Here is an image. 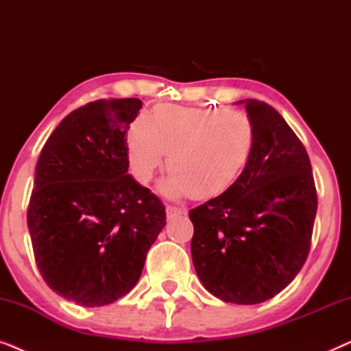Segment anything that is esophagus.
I'll return each instance as SVG.
<instances>
[{
	"mask_svg": "<svg viewBox=\"0 0 351 351\" xmlns=\"http://www.w3.org/2000/svg\"><path fill=\"white\" fill-rule=\"evenodd\" d=\"M185 210L182 208H177V206H166V214H167V219H172V217H177V215H182Z\"/></svg>",
	"mask_w": 351,
	"mask_h": 351,
	"instance_id": "esophagus-1",
	"label": "esophagus"
}]
</instances>
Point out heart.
I'll use <instances>...</instances> for the list:
<instances>
[{
	"label": "heart",
	"mask_w": 351,
	"mask_h": 351,
	"mask_svg": "<svg viewBox=\"0 0 351 351\" xmlns=\"http://www.w3.org/2000/svg\"><path fill=\"white\" fill-rule=\"evenodd\" d=\"M256 124L246 113L227 108L158 107L138 117L128 134L134 176L148 182L162 165L169 176L161 184L169 196L206 199L227 191L251 161Z\"/></svg>",
	"instance_id": "obj_1"
}]
</instances>
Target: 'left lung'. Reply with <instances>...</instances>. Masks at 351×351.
Returning a JSON list of instances; mask_svg holds the SVG:
<instances>
[{
  "mask_svg": "<svg viewBox=\"0 0 351 351\" xmlns=\"http://www.w3.org/2000/svg\"><path fill=\"white\" fill-rule=\"evenodd\" d=\"M257 129L251 161L222 195L191 209L196 275L223 302H265L308 256L318 196L308 153L271 105L239 100Z\"/></svg>",
  "mask_w": 351,
  "mask_h": 351,
  "instance_id": "1",
  "label": "left lung"
}]
</instances>
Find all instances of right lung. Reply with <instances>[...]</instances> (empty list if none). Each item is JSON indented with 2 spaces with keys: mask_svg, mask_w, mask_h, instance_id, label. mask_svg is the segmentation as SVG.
Returning <instances> with one entry per match:
<instances>
[{
  "mask_svg": "<svg viewBox=\"0 0 351 351\" xmlns=\"http://www.w3.org/2000/svg\"><path fill=\"white\" fill-rule=\"evenodd\" d=\"M138 99H100L62 119L40 153L27 223L43 280L83 306L113 304L137 285L166 225L156 195L129 169Z\"/></svg>",
  "mask_w": 351,
  "mask_h": 351,
  "instance_id": "add662e5",
  "label": "right lung"
}]
</instances>
